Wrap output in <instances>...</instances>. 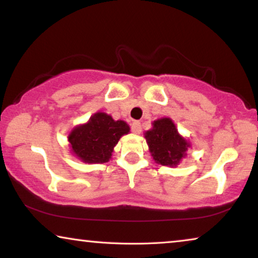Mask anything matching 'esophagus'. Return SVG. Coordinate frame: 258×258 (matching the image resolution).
<instances>
[{
	"label": "esophagus",
	"mask_w": 258,
	"mask_h": 258,
	"mask_svg": "<svg viewBox=\"0 0 258 258\" xmlns=\"http://www.w3.org/2000/svg\"><path fill=\"white\" fill-rule=\"evenodd\" d=\"M131 128H132L133 133L140 134L141 133V122L140 121H134L132 126H131Z\"/></svg>",
	"instance_id": "1"
}]
</instances>
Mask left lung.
<instances>
[{
	"label": "left lung",
	"instance_id": "1",
	"mask_svg": "<svg viewBox=\"0 0 258 258\" xmlns=\"http://www.w3.org/2000/svg\"><path fill=\"white\" fill-rule=\"evenodd\" d=\"M149 152L156 163L176 167L185 157L190 144L179 136L170 118H161L153 122V128L145 133Z\"/></svg>",
	"mask_w": 258,
	"mask_h": 258
}]
</instances>
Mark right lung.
I'll use <instances>...</instances> for the list:
<instances>
[{"mask_svg": "<svg viewBox=\"0 0 258 258\" xmlns=\"http://www.w3.org/2000/svg\"><path fill=\"white\" fill-rule=\"evenodd\" d=\"M130 126L124 120H113L104 112L92 114L86 124L79 125L69 133L72 152L86 163H105L111 159L114 146Z\"/></svg>", "mask_w": 258, "mask_h": 258, "instance_id": "1", "label": "right lung"}]
</instances>
